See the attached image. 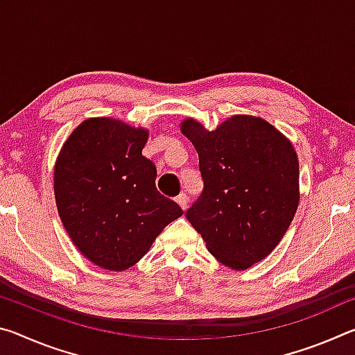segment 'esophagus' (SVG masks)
I'll return each mask as SVG.
<instances>
[{
	"label": "esophagus",
	"instance_id": "34e87169",
	"mask_svg": "<svg viewBox=\"0 0 355 355\" xmlns=\"http://www.w3.org/2000/svg\"><path fill=\"white\" fill-rule=\"evenodd\" d=\"M177 203L180 207H182V209L184 211L186 208H188V196L186 194H180L178 197H177Z\"/></svg>",
	"mask_w": 355,
	"mask_h": 355
}]
</instances>
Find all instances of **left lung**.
<instances>
[{"label":"left lung","mask_w":355,"mask_h":355,"mask_svg":"<svg viewBox=\"0 0 355 355\" xmlns=\"http://www.w3.org/2000/svg\"><path fill=\"white\" fill-rule=\"evenodd\" d=\"M199 153L203 192L186 219L216 260L244 271L277 248L299 205L291 141L261 117L235 114L214 130L180 123Z\"/></svg>","instance_id":"8db88e82"}]
</instances>
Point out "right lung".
<instances>
[{"mask_svg": "<svg viewBox=\"0 0 355 355\" xmlns=\"http://www.w3.org/2000/svg\"><path fill=\"white\" fill-rule=\"evenodd\" d=\"M148 130L91 117L71 131L55 164L59 218L76 249L107 271H125L183 214L155 186L156 167L142 155Z\"/></svg>", "mask_w": 355, "mask_h": 355, "instance_id": "obj_1", "label": "right lung"}]
</instances>
